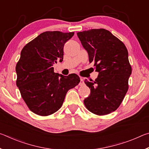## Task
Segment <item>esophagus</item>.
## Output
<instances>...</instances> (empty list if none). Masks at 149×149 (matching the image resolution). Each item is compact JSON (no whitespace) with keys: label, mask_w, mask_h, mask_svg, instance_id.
Segmentation results:
<instances>
[{"label":"esophagus","mask_w":149,"mask_h":149,"mask_svg":"<svg viewBox=\"0 0 149 149\" xmlns=\"http://www.w3.org/2000/svg\"><path fill=\"white\" fill-rule=\"evenodd\" d=\"M84 84V79H83V78L81 77L80 78V82H79V85H83Z\"/></svg>","instance_id":"esophagus-1"}]
</instances>
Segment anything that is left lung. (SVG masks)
Wrapping results in <instances>:
<instances>
[{
    "label": "left lung",
    "instance_id": "1",
    "mask_svg": "<svg viewBox=\"0 0 149 149\" xmlns=\"http://www.w3.org/2000/svg\"><path fill=\"white\" fill-rule=\"evenodd\" d=\"M77 36L94 62L99 75L95 81L85 83L91 89L84 100L85 107L93 114L106 115L120 107L128 90L132 74L128 52L125 45L104 29L78 32Z\"/></svg>",
    "mask_w": 149,
    "mask_h": 149
}]
</instances>
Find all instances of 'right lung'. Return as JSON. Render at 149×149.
Segmentation results:
<instances>
[{
    "instance_id": "add662e5",
    "label": "right lung",
    "mask_w": 149,
    "mask_h": 149,
    "mask_svg": "<svg viewBox=\"0 0 149 149\" xmlns=\"http://www.w3.org/2000/svg\"><path fill=\"white\" fill-rule=\"evenodd\" d=\"M74 33L46 31L22 50L16 66L17 87L29 110L49 116L62 107L65 95L80 82L75 74L65 76L54 72L53 64L62 62L64 45Z\"/></svg>"
}]
</instances>
